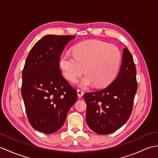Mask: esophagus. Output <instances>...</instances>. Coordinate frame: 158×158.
<instances>
[{"label":"esophagus","instance_id":"1","mask_svg":"<svg viewBox=\"0 0 158 158\" xmlns=\"http://www.w3.org/2000/svg\"><path fill=\"white\" fill-rule=\"evenodd\" d=\"M77 94H78L79 97H82L83 95V92L82 91L81 89H77Z\"/></svg>","mask_w":158,"mask_h":158}]
</instances>
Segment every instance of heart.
Returning <instances> with one entry per match:
<instances>
[{
	"label": "heart",
	"mask_w": 158,
	"mask_h": 158,
	"mask_svg": "<svg viewBox=\"0 0 158 158\" xmlns=\"http://www.w3.org/2000/svg\"><path fill=\"white\" fill-rule=\"evenodd\" d=\"M122 62V53L116 46L98 40L83 41L74 47L73 55L62 53L59 65L64 75L75 81L83 73L80 84L96 88L109 85L115 78Z\"/></svg>",
	"instance_id": "heart-1"
}]
</instances>
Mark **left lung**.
Listing matches in <instances>:
<instances>
[{
	"label": "left lung",
	"mask_w": 158,
	"mask_h": 158,
	"mask_svg": "<svg viewBox=\"0 0 158 158\" xmlns=\"http://www.w3.org/2000/svg\"><path fill=\"white\" fill-rule=\"evenodd\" d=\"M137 88L135 64L125 48L116 79L106 88L83 95L89 128L98 135H109L122 127L132 113Z\"/></svg>",
	"instance_id": "obj_1"
}]
</instances>
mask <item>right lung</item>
<instances>
[{"mask_svg":"<svg viewBox=\"0 0 158 158\" xmlns=\"http://www.w3.org/2000/svg\"><path fill=\"white\" fill-rule=\"evenodd\" d=\"M75 36L46 35L30 51L22 71V95L29 123L45 134L58 131L65 122L77 92L62 75L59 58Z\"/></svg>","mask_w":158,"mask_h":158,"instance_id":"right-lung-1","label":"right lung"}]
</instances>
